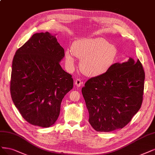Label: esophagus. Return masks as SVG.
<instances>
[{"label": "esophagus", "instance_id": "34e87169", "mask_svg": "<svg viewBox=\"0 0 155 155\" xmlns=\"http://www.w3.org/2000/svg\"><path fill=\"white\" fill-rule=\"evenodd\" d=\"M75 84H76V85L78 87H81V85L83 84V82L81 81V79L77 78L76 79V81H75Z\"/></svg>", "mask_w": 155, "mask_h": 155}]
</instances>
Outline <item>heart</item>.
<instances>
[{"label":"heart","mask_w":155,"mask_h":155,"mask_svg":"<svg viewBox=\"0 0 155 155\" xmlns=\"http://www.w3.org/2000/svg\"><path fill=\"white\" fill-rule=\"evenodd\" d=\"M72 52L67 51L65 60L70 69L74 66V55L80 60L81 71L88 76L101 75L107 71L114 63L117 55L115 45L101 38H86L76 41Z\"/></svg>","instance_id":"heart-1"}]
</instances>
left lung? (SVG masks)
Returning <instances> with one entry per match:
<instances>
[{
  "label": "left lung",
  "instance_id": "1",
  "mask_svg": "<svg viewBox=\"0 0 155 155\" xmlns=\"http://www.w3.org/2000/svg\"><path fill=\"white\" fill-rule=\"evenodd\" d=\"M145 72L139 60L116 63L106 72L85 83L82 94L89 123L99 132L123 128L140 110Z\"/></svg>",
  "mask_w": 155,
  "mask_h": 155
}]
</instances>
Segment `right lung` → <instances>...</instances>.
<instances>
[{
	"label": "right lung",
	"mask_w": 155,
	"mask_h": 155,
	"mask_svg": "<svg viewBox=\"0 0 155 155\" xmlns=\"http://www.w3.org/2000/svg\"><path fill=\"white\" fill-rule=\"evenodd\" d=\"M63 48L54 36L36 33L16 51L10 81L13 102L29 124L42 127L58 119L62 99L73 87L60 61Z\"/></svg>",
	"instance_id": "add662e5"
}]
</instances>
